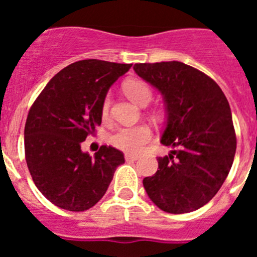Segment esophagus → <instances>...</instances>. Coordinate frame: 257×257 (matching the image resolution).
I'll return each instance as SVG.
<instances>
[{
  "instance_id": "34e87169",
  "label": "esophagus",
  "mask_w": 257,
  "mask_h": 257,
  "mask_svg": "<svg viewBox=\"0 0 257 257\" xmlns=\"http://www.w3.org/2000/svg\"><path fill=\"white\" fill-rule=\"evenodd\" d=\"M124 158H126V161H136L138 158H139V156H138V154L126 153L124 154Z\"/></svg>"
}]
</instances>
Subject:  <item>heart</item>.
I'll use <instances>...</instances> for the list:
<instances>
[{
  "mask_svg": "<svg viewBox=\"0 0 257 257\" xmlns=\"http://www.w3.org/2000/svg\"><path fill=\"white\" fill-rule=\"evenodd\" d=\"M123 91L131 100L139 105H147L152 100V90L148 85L139 79H128L123 83ZM110 99L109 96L104 97L101 105V117L104 121L108 119ZM152 130L148 124L140 123L136 126L121 127L118 128L110 138L113 147L128 153H138L143 149L147 143L151 140Z\"/></svg>",
  "mask_w": 257,
  "mask_h": 257,
  "instance_id": "1",
  "label": "heart"
}]
</instances>
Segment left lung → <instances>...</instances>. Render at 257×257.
Segmentation results:
<instances>
[{"label": "left lung", "instance_id": "left-lung-1", "mask_svg": "<svg viewBox=\"0 0 257 257\" xmlns=\"http://www.w3.org/2000/svg\"><path fill=\"white\" fill-rule=\"evenodd\" d=\"M134 70L162 94L167 121L161 143L176 148L157 158V172L143 180L147 194L165 212L198 210L219 192L237 149L225 95L207 74L180 61L140 63Z\"/></svg>", "mask_w": 257, "mask_h": 257}]
</instances>
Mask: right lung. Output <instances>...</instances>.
Listing matches in <instances>:
<instances>
[{
    "label": "right lung",
    "instance_id": "add662e5",
    "mask_svg": "<svg viewBox=\"0 0 257 257\" xmlns=\"http://www.w3.org/2000/svg\"><path fill=\"white\" fill-rule=\"evenodd\" d=\"M133 64L87 59L52 77L31 106L24 128L26 161L36 187L51 203L86 211L103 198L123 153L100 147L91 157L81 149L101 123L109 87Z\"/></svg>",
    "mask_w": 257,
    "mask_h": 257
}]
</instances>
